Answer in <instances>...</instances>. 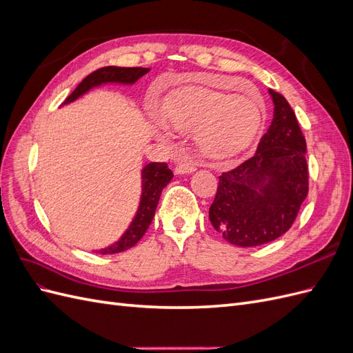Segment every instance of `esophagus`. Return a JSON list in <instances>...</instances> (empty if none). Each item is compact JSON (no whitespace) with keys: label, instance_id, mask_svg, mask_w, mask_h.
Instances as JSON below:
<instances>
[{"label":"esophagus","instance_id":"1","mask_svg":"<svg viewBox=\"0 0 353 353\" xmlns=\"http://www.w3.org/2000/svg\"><path fill=\"white\" fill-rule=\"evenodd\" d=\"M196 170L194 165L191 162H187V160H178V163L175 166V174L176 175H187V174H193Z\"/></svg>","mask_w":353,"mask_h":353}]
</instances>
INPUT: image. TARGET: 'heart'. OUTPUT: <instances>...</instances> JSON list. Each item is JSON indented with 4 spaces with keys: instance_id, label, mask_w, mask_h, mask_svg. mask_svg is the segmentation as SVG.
<instances>
[{
    "instance_id": "heart-1",
    "label": "heart",
    "mask_w": 353,
    "mask_h": 353,
    "mask_svg": "<svg viewBox=\"0 0 353 353\" xmlns=\"http://www.w3.org/2000/svg\"><path fill=\"white\" fill-rule=\"evenodd\" d=\"M163 125L194 135L199 153L212 163L230 162L249 150L265 123L263 103L253 94H228L203 87L176 91L160 110ZM159 140H166L162 125H154Z\"/></svg>"
}]
</instances>
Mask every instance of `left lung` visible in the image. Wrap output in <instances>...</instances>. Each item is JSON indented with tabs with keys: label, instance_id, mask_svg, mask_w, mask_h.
Masks as SVG:
<instances>
[{
	"label": "left lung",
	"instance_id": "8db88e82",
	"mask_svg": "<svg viewBox=\"0 0 353 353\" xmlns=\"http://www.w3.org/2000/svg\"><path fill=\"white\" fill-rule=\"evenodd\" d=\"M274 117L256 153L219 176L209 208L213 228L239 248L281 237L293 225L307 196L306 141L281 94L268 90Z\"/></svg>",
	"mask_w": 353,
	"mask_h": 353
}]
</instances>
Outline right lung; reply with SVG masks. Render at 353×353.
<instances>
[{"instance_id":"right-lung-1","label":"right lung","mask_w":353,"mask_h":353,"mask_svg":"<svg viewBox=\"0 0 353 353\" xmlns=\"http://www.w3.org/2000/svg\"><path fill=\"white\" fill-rule=\"evenodd\" d=\"M148 72H150L148 68H117V66L101 68L99 70L90 73L88 77L73 90V92L61 105L73 103L74 100L82 97L83 94H87L92 88H99L101 85H108V83L134 85L138 79L143 78ZM172 178H174L172 170L168 168L166 163H157V162L147 163L141 169V196L131 223L128 225V228L119 237V240H116L114 243L108 245V248L99 249L95 252L101 254H114V253H121L134 248V245L141 240L148 225L152 223L160 194H162V190L170 183V179Z\"/></svg>"}]
</instances>
